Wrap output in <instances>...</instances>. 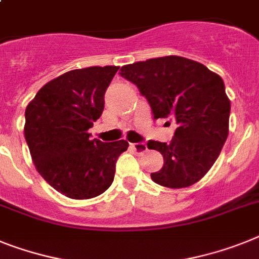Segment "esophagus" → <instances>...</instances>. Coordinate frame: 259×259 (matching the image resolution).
I'll return each instance as SVG.
<instances>
[{"mask_svg": "<svg viewBox=\"0 0 259 259\" xmlns=\"http://www.w3.org/2000/svg\"><path fill=\"white\" fill-rule=\"evenodd\" d=\"M130 146L133 147L138 154H142L145 153V151H147L146 143H130Z\"/></svg>", "mask_w": 259, "mask_h": 259, "instance_id": "obj_1", "label": "esophagus"}]
</instances>
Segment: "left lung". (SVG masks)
<instances>
[{
    "mask_svg": "<svg viewBox=\"0 0 259 259\" xmlns=\"http://www.w3.org/2000/svg\"><path fill=\"white\" fill-rule=\"evenodd\" d=\"M119 75L146 97L154 119L177 123L168 143L147 142L164 159L162 168L151 174L153 182L168 188L197 183L213 166L229 134L230 101L223 79L201 63L177 55L126 64Z\"/></svg>",
    "mask_w": 259,
    "mask_h": 259,
    "instance_id": "8db88e82",
    "label": "left lung"
}]
</instances>
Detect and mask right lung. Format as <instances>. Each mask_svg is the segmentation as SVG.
Wrapping results in <instances>:
<instances>
[{"label": "right lung", "instance_id": "add662e5", "mask_svg": "<svg viewBox=\"0 0 259 259\" xmlns=\"http://www.w3.org/2000/svg\"><path fill=\"white\" fill-rule=\"evenodd\" d=\"M119 67H88L58 76L39 89L25 112V138L40 177L58 192L87 200L113 183L125 140H91L104 110V95Z\"/></svg>", "mask_w": 259, "mask_h": 259}]
</instances>
